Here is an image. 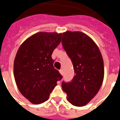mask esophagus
I'll list each match as a JSON object with an SVG mask.
<instances>
[{
	"instance_id": "34e87169",
	"label": "esophagus",
	"mask_w": 120,
	"mask_h": 120,
	"mask_svg": "<svg viewBox=\"0 0 120 120\" xmlns=\"http://www.w3.org/2000/svg\"><path fill=\"white\" fill-rule=\"evenodd\" d=\"M59 72H60V74H61V75H63V74H64V71H63V70H59Z\"/></svg>"
}]
</instances>
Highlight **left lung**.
Wrapping results in <instances>:
<instances>
[{"label": "left lung", "mask_w": 120, "mask_h": 120, "mask_svg": "<svg viewBox=\"0 0 120 120\" xmlns=\"http://www.w3.org/2000/svg\"><path fill=\"white\" fill-rule=\"evenodd\" d=\"M62 46L71 59L75 75L71 82H63L67 100L83 106L98 92L104 78V65L100 49L92 39L81 32L63 34Z\"/></svg>", "instance_id": "1"}]
</instances>
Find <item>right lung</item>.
I'll use <instances>...</instances> for the list:
<instances>
[{
    "label": "right lung",
    "mask_w": 120,
    "mask_h": 120,
    "mask_svg": "<svg viewBox=\"0 0 120 120\" xmlns=\"http://www.w3.org/2000/svg\"><path fill=\"white\" fill-rule=\"evenodd\" d=\"M62 34L38 32L23 41L14 64V74L18 89L33 104L49 98L56 82L62 79L53 67V51L62 40Z\"/></svg>",
    "instance_id": "add662e5"
}]
</instances>
